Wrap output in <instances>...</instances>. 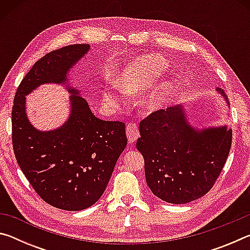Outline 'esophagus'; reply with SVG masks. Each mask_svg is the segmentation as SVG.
I'll return each instance as SVG.
<instances>
[{
	"instance_id": "obj_1",
	"label": "esophagus",
	"mask_w": 250,
	"mask_h": 250,
	"mask_svg": "<svg viewBox=\"0 0 250 250\" xmlns=\"http://www.w3.org/2000/svg\"><path fill=\"white\" fill-rule=\"evenodd\" d=\"M125 131L126 135H128L129 142L134 143L137 141V139L139 138V126L135 122H130V124H128Z\"/></svg>"
}]
</instances>
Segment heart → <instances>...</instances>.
<instances>
[{
  "mask_svg": "<svg viewBox=\"0 0 250 250\" xmlns=\"http://www.w3.org/2000/svg\"><path fill=\"white\" fill-rule=\"evenodd\" d=\"M167 67V62L160 55H147V56L135 59L125 67L118 77V89L125 95L138 94L146 90L161 77ZM171 89V80L163 79L143 98V108L146 110H156L161 108L167 101V97L170 96ZM121 93L118 90H107L104 92V99L105 103L118 105L122 103Z\"/></svg>",
  "mask_w": 250,
  "mask_h": 250,
  "instance_id": "obj_1",
  "label": "heart"
}]
</instances>
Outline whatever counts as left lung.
Masks as SVG:
<instances>
[{"label": "left lung", "mask_w": 250, "mask_h": 250, "mask_svg": "<svg viewBox=\"0 0 250 250\" xmlns=\"http://www.w3.org/2000/svg\"><path fill=\"white\" fill-rule=\"evenodd\" d=\"M231 138L232 131L226 126L192 128L181 104L150 113L140 122L137 149L145 158L151 192L171 204L205 195L225 166Z\"/></svg>", "instance_id": "obj_1"}]
</instances>
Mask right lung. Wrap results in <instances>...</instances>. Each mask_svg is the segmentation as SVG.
<instances>
[{
    "instance_id": "1",
    "label": "right lung",
    "mask_w": 250,
    "mask_h": 250,
    "mask_svg": "<svg viewBox=\"0 0 250 250\" xmlns=\"http://www.w3.org/2000/svg\"><path fill=\"white\" fill-rule=\"evenodd\" d=\"M89 50L75 44L37 61L21 82L12 108V142L21 170L42 200L65 210L88 208L103 195L126 146L125 125L95 117L86 99L71 92V113L53 131H39L25 112V96L42 83H65L67 73Z\"/></svg>"
}]
</instances>
